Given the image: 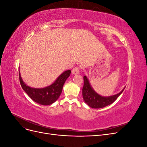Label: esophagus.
<instances>
[{"mask_svg":"<svg viewBox=\"0 0 147 147\" xmlns=\"http://www.w3.org/2000/svg\"><path fill=\"white\" fill-rule=\"evenodd\" d=\"M72 74L73 75H77V74H79V69L77 67H75V68H74L72 70Z\"/></svg>","mask_w":147,"mask_h":147,"instance_id":"esophagus-1","label":"esophagus"}]
</instances>
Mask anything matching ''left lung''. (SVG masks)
I'll return each instance as SVG.
<instances>
[{
    "label": "left lung",
    "instance_id": "1",
    "mask_svg": "<svg viewBox=\"0 0 147 147\" xmlns=\"http://www.w3.org/2000/svg\"><path fill=\"white\" fill-rule=\"evenodd\" d=\"M83 80L84 85L82 90V94L84 101L88 106L93 109L103 108L112 104L123 92L125 88L124 87L122 91L117 94L105 97L100 96L94 90L86 76L83 77Z\"/></svg>",
    "mask_w": 147,
    "mask_h": 147
}]
</instances>
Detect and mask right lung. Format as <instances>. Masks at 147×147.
Instances as JSON below:
<instances>
[{
    "label": "right lung",
    "mask_w": 147,
    "mask_h": 147,
    "mask_svg": "<svg viewBox=\"0 0 147 147\" xmlns=\"http://www.w3.org/2000/svg\"><path fill=\"white\" fill-rule=\"evenodd\" d=\"M70 70L64 71L50 85L40 88H32L28 86L22 79L20 71L19 78L22 88L31 99L37 104L48 105L54 103L59 98L63 90L64 84L70 76Z\"/></svg>",
    "instance_id": "1"
}]
</instances>
